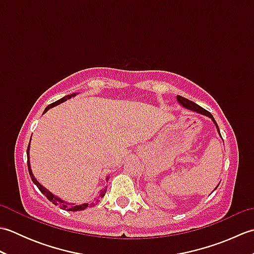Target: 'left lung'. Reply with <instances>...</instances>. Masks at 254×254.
Listing matches in <instances>:
<instances>
[{
    "label": "left lung",
    "mask_w": 254,
    "mask_h": 254,
    "mask_svg": "<svg viewBox=\"0 0 254 254\" xmlns=\"http://www.w3.org/2000/svg\"><path fill=\"white\" fill-rule=\"evenodd\" d=\"M177 99H178V101H179V104H180V105H182V106L185 107V108H187V109H190V110H192V111H195V112H197V113H201V115H204V116H206V117H209V118L212 119V120H213V122L215 123V126H216V127H217V131H218V133L220 134V132H219V127H218V126H217L216 121H215L214 117L212 116V113L208 112L207 110L203 109L202 107H199L198 105H196L195 102H193V101H191V100H189V99L185 98V97H182V96H177ZM220 136H222V135H220Z\"/></svg>",
    "instance_id": "8db88e82"
}]
</instances>
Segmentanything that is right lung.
Wrapping results in <instances>:
<instances>
[{
  "label": "right lung",
  "instance_id": "obj_1",
  "mask_svg": "<svg viewBox=\"0 0 254 254\" xmlns=\"http://www.w3.org/2000/svg\"><path fill=\"white\" fill-rule=\"evenodd\" d=\"M74 96H76V94L74 93V94H71V95H67V96H65V97H63V98L57 100L56 102H53V104H50L49 106H48V107L46 108L45 111H44V113H45V112H47L48 110H49L50 108L55 107V106H57V105H59V104H61V102L65 101V100H67V99H69V98H72V97H74ZM30 138H31V137H30ZM29 145H30V143L28 144V147H27V166H28V171H29L30 178H31L32 182H34L35 185L37 186V188L39 189L40 192H41L42 194H45V196H46L48 199H49L50 202H52V203L55 204V205H58V206L60 207V208H62V209L69 210V212H76V210H84V209L88 208V207L95 206V205H96L97 203H98V201H94V202H91V203H84V204H80V205L68 204V203H66V202L62 201V199H60L59 197H57L56 195H53V194H52L50 191H48L45 187H42V186L40 185V183L36 180V178L34 177V175H32V171H31V169H30V163H29ZM106 191H107L106 189H104V190H102V191L100 192V194H99V198H100V197H102V196H105Z\"/></svg>",
  "mask_w": 254,
  "mask_h": 254
}]
</instances>
